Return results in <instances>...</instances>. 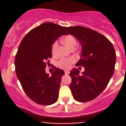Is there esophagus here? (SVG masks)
I'll return each mask as SVG.
<instances>
[{
	"label": "esophagus",
	"instance_id": "34e87169",
	"mask_svg": "<svg viewBox=\"0 0 126 126\" xmlns=\"http://www.w3.org/2000/svg\"><path fill=\"white\" fill-rule=\"evenodd\" d=\"M64 73H65V74L67 75V74H69L70 72H69V70H64Z\"/></svg>",
	"mask_w": 126,
	"mask_h": 126
}]
</instances>
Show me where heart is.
Listing matches in <instances>:
<instances>
[{
  "label": "heart",
  "mask_w": 126,
  "mask_h": 126,
  "mask_svg": "<svg viewBox=\"0 0 126 126\" xmlns=\"http://www.w3.org/2000/svg\"><path fill=\"white\" fill-rule=\"evenodd\" d=\"M63 43L66 46L71 49L73 47H75L76 45V41L75 37L72 35H67L65 36L62 40ZM58 43L57 41H54L51 46V52L53 54H56V50H57ZM75 62V59L74 58H69V59H62L61 60L57 63V65L59 67L63 69H69L71 67L72 64Z\"/></svg>",
  "instance_id": "heart-1"
}]
</instances>
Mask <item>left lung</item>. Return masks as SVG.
Returning <instances> with one entry per match:
<instances>
[{"mask_svg":"<svg viewBox=\"0 0 126 126\" xmlns=\"http://www.w3.org/2000/svg\"><path fill=\"white\" fill-rule=\"evenodd\" d=\"M64 28L81 44V58L76 66L85 68L82 75L77 69L70 71L72 95L78 102L93 100L104 90L114 73L116 62L114 46L107 37L92 29L81 26Z\"/></svg>","mask_w":126,"mask_h":126,"instance_id":"1","label":"left lung"}]
</instances>
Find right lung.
Returning a JSON list of instances; mask_svg holds the SVG:
<instances>
[{
	"mask_svg": "<svg viewBox=\"0 0 126 126\" xmlns=\"http://www.w3.org/2000/svg\"><path fill=\"white\" fill-rule=\"evenodd\" d=\"M65 34L63 27L46 22L28 32L19 46L15 59L16 74L27 96L38 104L51 105L58 99L64 72L54 67L49 76L45 69L52 57V44Z\"/></svg>",
	"mask_w": 126,
	"mask_h": 126,
	"instance_id": "add662e5",
	"label": "right lung"
}]
</instances>
